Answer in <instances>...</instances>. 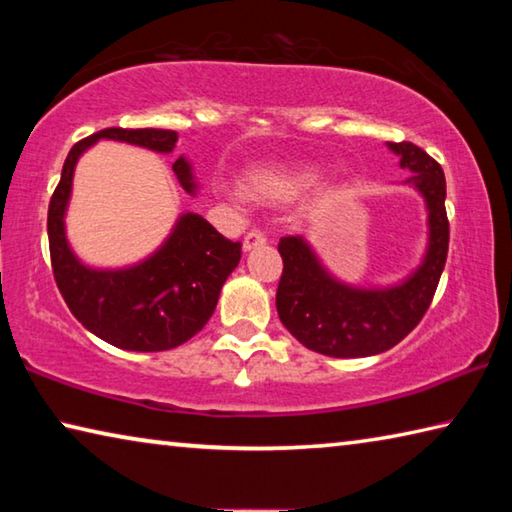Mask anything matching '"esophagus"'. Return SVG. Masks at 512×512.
Segmentation results:
<instances>
[{
	"instance_id": "esophagus-1",
	"label": "esophagus",
	"mask_w": 512,
	"mask_h": 512,
	"mask_svg": "<svg viewBox=\"0 0 512 512\" xmlns=\"http://www.w3.org/2000/svg\"><path fill=\"white\" fill-rule=\"evenodd\" d=\"M264 244H266V237L259 230L246 232V237H244V250H246V253H248V250L259 248V246H264Z\"/></svg>"
}]
</instances>
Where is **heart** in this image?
<instances>
[{"mask_svg":"<svg viewBox=\"0 0 512 512\" xmlns=\"http://www.w3.org/2000/svg\"><path fill=\"white\" fill-rule=\"evenodd\" d=\"M320 178H323V171L314 167V164H305V167H296L287 171L262 173V176L255 180V187L257 192L264 196H282V194H293V192H300V189L316 185Z\"/></svg>","mask_w":512,"mask_h":512,"instance_id":"heart-1","label":"heart"}]
</instances>
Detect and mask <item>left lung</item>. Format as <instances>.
Wrapping results in <instances>:
<instances>
[{
	"label": "left lung",
	"mask_w": 512,
	"mask_h": 512,
	"mask_svg": "<svg viewBox=\"0 0 512 512\" xmlns=\"http://www.w3.org/2000/svg\"><path fill=\"white\" fill-rule=\"evenodd\" d=\"M388 149L413 173L404 183L418 189L427 205V250L413 273L391 287H354L327 271L305 237H282L277 244L284 262L277 316L305 348L327 357H372L400 343L429 309L447 262L443 169L411 142H388Z\"/></svg>",
	"instance_id": "obj_1"
}]
</instances>
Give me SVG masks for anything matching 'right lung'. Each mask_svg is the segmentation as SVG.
Instances as JSON below:
<instances>
[{
    "label": "right lung",
    "instance_id": "1",
    "mask_svg": "<svg viewBox=\"0 0 512 512\" xmlns=\"http://www.w3.org/2000/svg\"><path fill=\"white\" fill-rule=\"evenodd\" d=\"M99 140L171 153L178 133L162 128H106L72 146L47 216L51 268L60 296L85 329L115 348L133 352L178 348L212 318L223 282L241 259V244L219 235L201 214L185 212L164 244L142 262L124 268L83 264L67 241L65 212L76 162ZM173 173L187 194H196L198 185L185 155L173 162Z\"/></svg>",
    "mask_w": 512,
    "mask_h": 512
}]
</instances>
